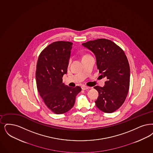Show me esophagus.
<instances>
[{"label": "esophagus", "instance_id": "34e87169", "mask_svg": "<svg viewBox=\"0 0 153 153\" xmlns=\"http://www.w3.org/2000/svg\"><path fill=\"white\" fill-rule=\"evenodd\" d=\"M81 88H82V90H86V89H88L89 88L86 86L82 85L81 86Z\"/></svg>", "mask_w": 153, "mask_h": 153}]
</instances>
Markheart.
<instances>
[{
  "label": "heart",
  "instance_id": "1",
  "mask_svg": "<svg viewBox=\"0 0 153 153\" xmlns=\"http://www.w3.org/2000/svg\"><path fill=\"white\" fill-rule=\"evenodd\" d=\"M71 61V60H70V61Z\"/></svg>",
  "mask_w": 153,
  "mask_h": 153
}]
</instances>
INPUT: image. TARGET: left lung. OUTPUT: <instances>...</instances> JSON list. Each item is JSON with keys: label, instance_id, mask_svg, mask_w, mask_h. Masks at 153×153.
Segmentation results:
<instances>
[{"label": "left lung", "instance_id": "1", "mask_svg": "<svg viewBox=\"0 0 153 153\" xmlns=\"http://www.w3.org/2000/svg\"><path fill=\"white\" fill-rule=\"evenodd\" d=\"M82 45L95 55L99 72L107 79L103 87H94L99 94L96 105L105 113H113L122 106L128 92L130 67L127 57L118 45L108 39H98Z\"/></svg>", "mask_w": 153, "mask_h": 153}]
</instances>
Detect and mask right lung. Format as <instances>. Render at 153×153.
<instances>
[{
    "label": "right lung",
    "mask_w": 153,
    "mask_h": 153,
    "mask_svg": "<svg viewBox=\"0 0 153 153\" xmlns=\"http://www.w3.org/2000/svg\"><path fill=\"white\" fill-rule=\"evenodd\" d=\"M73 43L59 41L51 43L39 55L36 79L37 91L46 106L55 114H63L71 109L79 86L69 87L62 83Z\"/></svg>",
    "instance_id": "obj_1"
}]
</instances>
